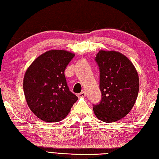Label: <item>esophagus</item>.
Returning <instances> with one entry per match:
<instances>
[{
  "instance_id": "esophagus-1",
  "label": "esophagus",
  "mask_w": 159,
  "mask_h": 159,
  "mask_svg": "<svg viewBox=\"0 0 159 159\" xmlns=\"http://www.w3.org/2000/svg\"><path fill=\"white\" fill-rule=\"evenodd\" d=\"M77 96H78L79 98H83V97H85V96H86V92H85V91H82V92H81L80 93H79L78 95H77Z\"/></svg>"
}]
</instances>
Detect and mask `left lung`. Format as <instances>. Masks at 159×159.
Here are the masks:
<instances>
[{"instance_id": "obj_1", "label": "left lung", "mask_w": 159, "mask_h": 159, "mask_svg": "<svg viewBox=\"0 0 159 159\" xmlns=\"http://www.w3.org/2000/svg\"><path fill=\"white\" fill-rule=\"evenodd\" d=\"M95 60L100 69L102 99L93 105V111L100 120L114 122L127 115L135 104L139 75L131 61L118 52L100 50Z\"/></svg>"}]
</instances>
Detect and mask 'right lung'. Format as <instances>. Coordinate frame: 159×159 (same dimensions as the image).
Listing matches in <instances>:
<instances>
[{
    "instance_id": "add662e5",
    "label": "right lung",
    "mask_w": 159,
    "mask_h": 159,
    "mask_svg": "<svg viewBox=\"0 0 159 159\" xmlns=\"http://www.w3.org/2000/svg\"><path fill=\"white\" fill-rule=\"evenodd\" d=\"M74 57L66 50H49L38 57L25 72L23 91L27 104L45 122L61 121L78 99L70 91L64 75Z\"/></svg>"
}]
</instances>
